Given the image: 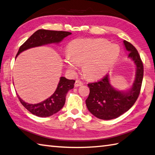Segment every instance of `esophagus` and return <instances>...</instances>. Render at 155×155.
Wrapping results in <instances>:
<instances>
[{
  "mask_svg": "<svg viewBox=\"0 0 155 155\" xmlns=\"http://www.w3.org/2000/svg\"><path fill=\"white\" fill-rule=\"evenodd\" d=\"M83 85V83L80 80H77L75 81V83H74L75 87H79V86H81Z\"/></svg>",
  "mask_w": 155,
  "mask_h": 155,
  "instance_id": "esophagus-1",
  "label": "esophagus"
}]
</instances>
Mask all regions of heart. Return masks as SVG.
Returning a JSON list of instances; mask_svg holds the SVG:
<instances>
[{
  "instance_id": "obj_1",
  "label": "heart",
  "mask_w": 155,
  "mask_h": 155,
  "mask_svg": "<svg viewBox=\"0 0 155 155\" xmlns=\"http://www.w3.org/2000/svg\"><path fill=\"white\" fill-rule=\"evenodd\" d=\"M69 56L64 64L70 70L77 69L78 64H84L85 74L90 78H98L105 75L116 62L120 48L108 41L97 39H75L68 45Z\"/></svg>"
}]
</instances>
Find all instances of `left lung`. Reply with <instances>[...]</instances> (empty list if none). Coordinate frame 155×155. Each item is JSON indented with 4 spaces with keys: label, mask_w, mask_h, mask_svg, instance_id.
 Masks as SVG:
<instances>
[{
    "label": "left lung",
    "mask_w": 155,
    "mask_h": 155,
    "mask_svg": "<svg viewBox=\"0 0 155 155\" xmlns=\"http://www.w3.org/2000/svg\"><path fill=\"white\" fill-rule=\"evenodd\" d=\"M123 43L129 51V57L136 66V78L131 89L126 92L114 89L107 74L97 82L87 85L90 92L85 100L86 105L89 111L98 119L110 120L124 114L134 104L140 93L144 75L143 63L136 47L126 41Z\"/></svg>",
    "instance_id": "obj_1"
}]
</instances>
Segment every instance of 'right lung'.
Masks as SVG:
<instances>
[{
	"mask_svg": "<svg viewBox=\"0 0 155 155\" xmlns=\"http://www.w3.org/2000/svg\"><path fill=\"white\" fill-rule=\"evenodd\" d=\"M71 32L65 31H55L38 30L35 32L25 43L19 47L16 57L21 52L32 47L45 45L51 43H59L64 38L71 35ZM74 80L61 77L55 91L46 100L36 104H30L22 100L19 95L18 97L22 105L31 113L40 117L51 116L63 108L66 102V95L69 90L74 88Z\"/></svg>",
	"mask_w": 155,
	"mask_h": 155,
	"instance_id": "right-lung-1",
	"label": "right lung"
}]
</instances>
